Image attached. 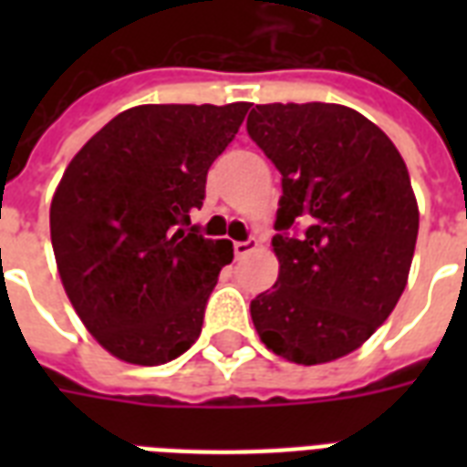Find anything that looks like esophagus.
<instances>
[{"label":"esophagus","mask_w":467,"mask_h":467,"mask_svg":"<svg viewBox=\"0 0 467 467\" xmlns=\"http://www.w3.org/2000/svg\"><path fill=\"white\" fill-rule=\"evenodd\" d=\"M256 247H259V240H254V237H252V240H244V242H234V256H237V259H242V256L249 254V252Z\"/></svg>","instance_id":"1"}]
</instances>
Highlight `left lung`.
I'll use <instances>...</instances> for the list:
<instances>
[{"label": "left lung", "mask_w": 467, "mask_h": 467, "mask_svg": "<svg viewBox=\"0 0 467 467\" xmlns=\"http://www.w3.org/2000/svg\"><path fill=\"white\" fill-rule=\"evenodd\" d=\"M249 138L281 171L278 281L252 300L262 341L293 363L351 354L395 310L420 211L388 135L339 104H264Z\"/></svg>", "instance_id": "left-lung-1"}]
</instances>
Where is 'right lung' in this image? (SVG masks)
I'll return each instance as SVG.
<instances>
[{"label": "right lung", "mask_w": 467, "mask_h": 467, "mask_svg": "<svg viewBox=\"0 0 467 467\" xmlns=\"http://www.w3.org/2000/svg\"><path fill=\"white\" fill-rule=\"evenodd\" d=\"M249 104H148L109 120L69 161L50 240L69 303L120 361L160 366L198 339L233 242L191 225L205 176Z\"/></svg>", "instance_id": "obj_1"}]
</instances>
